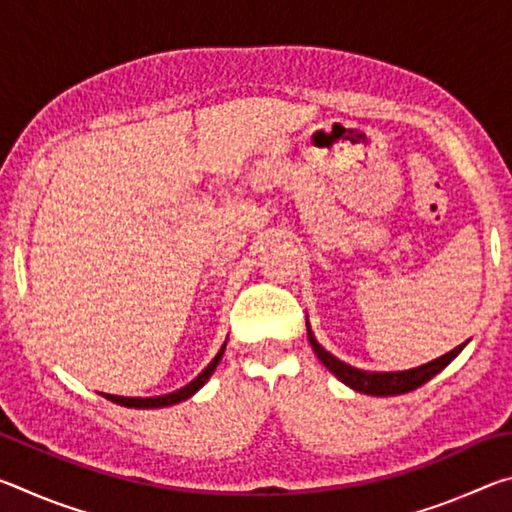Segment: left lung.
<instances>
[{
  "mask_svg": "<svg viewBox=\"0 0 512 512\" xmlns=\"http://www.w3.org/2000/svg\"><path fill=\"white\" fill-rule=\"evenodd\" d=\"M307 336H309V343L311 348H314L316 357L320 359V363L332 372L336 379H341L345 386H350L352 391L357 393H366V395H375V397H388V395H404V393H411L415 388H420L422 384H427L429 379H433L438 375L440 370L447 368L449 363H452L461 350L467 345L461 343L458 348H454L452 352L443 354V357L433 359L429 363H424V366L418 368H411V370H397V372H370V370H361V368H354L350 363H345L341 359H336L332 352H327L323 345L316 341L314 332H311V327L307 323Z\"/></svg>",
  "mask_w": 512,
  "mask_h": 512,
  "instance_id": "8db88e82",
  "label": "left lung"
}]
</instances>
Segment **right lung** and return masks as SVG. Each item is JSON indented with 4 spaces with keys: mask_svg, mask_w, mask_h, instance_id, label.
<instances>
[{
    "mask_svg": "<svg viewBox=\"0 0 512 512\" xmlns=\"http://www.w3.org/2000/svg\"><path fill=\"white\" fill-rule=\"evenodd\" d=\"M225 352V343L221 345V350L216 352V357L210 361V366H207L201 375H198L194 381H189L187 386L178 388V391L167 393V395H158V397H121V395H110V393H101L106 400L115 402L119 406H126V409H162V406H171V404H178V402H185L192 397L194 393L201 391L205 386V381L212 377V372L219 366V361Z\"/></svg>",
    "mask_w": 512,
    "mask_h": 512,
    "instance_id": "right-lung-1",
    "label": "right lung"
}]
</instances>
